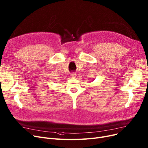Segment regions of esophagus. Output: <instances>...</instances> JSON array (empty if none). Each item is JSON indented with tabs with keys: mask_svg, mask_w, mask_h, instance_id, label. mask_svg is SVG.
I'll return each mask as SVG.
<instances>
[{
	"mask_svg": "<svg viewBox=\"0 0 148 148\" xmlns=\"http://www.w3.org/2000/svg\"><path fill=\"white\" fill-rule=\"evenodd\" d=\"M71 76L72 77H75V76H76V74H75V73H72L71 74Z\"/></svg>",
	"mask_w": 148,
	"mask_h": 148,
	"instance_id": "esophagus-1",
	"label": "esophagus"
}]
</instances>
